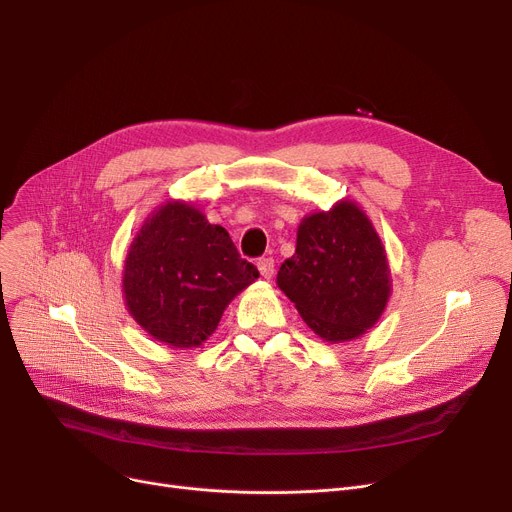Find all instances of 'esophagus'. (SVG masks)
<instances>
[{
	"label": "esophagus",
	"mask_w": 512,
	"mask_h": 512,
	"mask_svg": "<svg viewBox=\"0 0 512 512\" xmlns=\"http://www.w3.org/2000/svg\"><path fill=\"white\" fill-rule=\"evenodd\" d=\"M257 267L263 278H272L274 274V259L272 257H259L257 259Z\"/></svg>",
	"instance_id": "obj_1"
}]
</instances>
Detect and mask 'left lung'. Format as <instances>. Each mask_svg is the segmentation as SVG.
I'll list each match as a JSON object with an SVG mask.
<instances>
[{
    "instance_id": "left-lung-1",
    "label": "left lung",
    "mask_w": 512,
    "mask_h": 512,
    "mask_svg": "<svg viewBox=\"0 0 512 512\" xmlns=\"http://www.w3.org/2000/svg\"><path fill=\"white\" fill-rule=\"evenodd\" d=\"M382 240L351 201L305 218L278 286L307 326L330 342L351 340L380 319L390 297Z\"/></svg>"
}]
</instances>
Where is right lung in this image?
I'll return each mask as SVG.
<instances>
[{"label": "right lung", "mask_w": 512, "mask_h": 512, "mask_svg": "<svg viewBox=\"0 0 512 512\" xmlns=\"http://www.w3.org/2000/svg\"><path fill=\"white\" fill-rule=\"evenodd\" d=\"M259 278L230 234L193 205L159 207L130 245L124 294L132 317L159 342L197 346L236 294Z\"/></svg>", "instance_id": "add662e5"}]
</instances>
